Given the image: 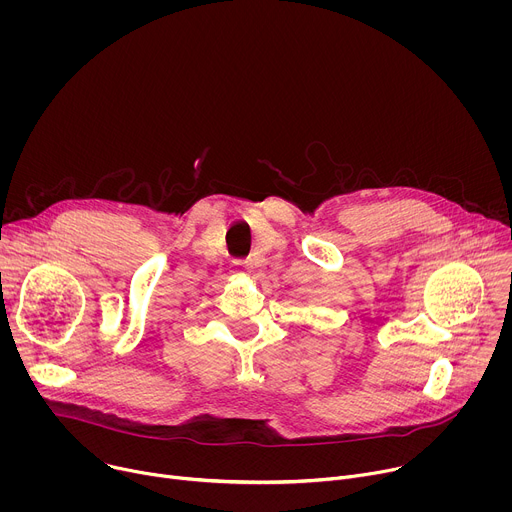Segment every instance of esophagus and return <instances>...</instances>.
I'll return each instance as SVG.
<instances>
[{"label": "esophagus", "mask_w": 512, "mask_h": 512, "mask_svg": "<svg viewBox=\"0 0 512 512\" xmlns=\"http://www.w3.org/2000/svg\"><path fill=\"white\" fill-rule=\"evenodd\" d=\"M251 265H249V261H233L231 263V273H235V275H247L251 269H249Z\"/></svg>", "instance_id": "34e87169"}]
</instances>
